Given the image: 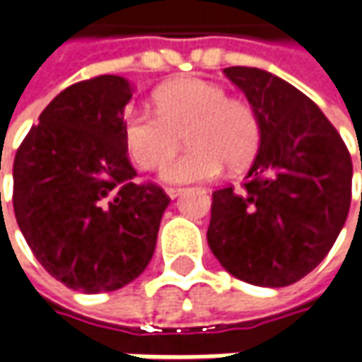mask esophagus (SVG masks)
<instances>
[{
	"mask_svg": "<svg viewBox=\"0 0 362 362\" xmlns=\"http://www.w3.org/2000/svg\"><path fill=\"white\" fill-rule=\"evenodd\" d=\"M165 191H167V195H169L171 199H175L177 195H181V193H183V189L181 187H167Z\"/></svg>",
	"mask_w": 362,
	"mask_h": 362,
	"instance_id": "obj_1",
	"label": "esophagus"
}]
</instances>
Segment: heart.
Listing matches in <instances>:
<instances>
[{
    "mask_svg": "<svg viewBox=\"0 0 362 362\" xmlns=\"http://www.w3.org/2000/svg\"><path fill=\"white\" fill-rule=\"evenodd\" d=\"M153 100L157 115L127 110L122 117L124 146L141 169L151 171L168 160L181 134L189 148L163 167L160 179L167 183L207 181L226 163L240 169L254 159L262 134L257 112L245 100L228 98L223 86L183 78L160 86Z\"/></svg>",
    "mask_w": 362,
    "mask_h": 362,
    "instance_id": "b5f03b06",
    "label": "heart"
}]
</instances>
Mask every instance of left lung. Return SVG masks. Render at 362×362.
Returning <instances> with one entry per match:
<instances>
[{"label":"left lung","instance_id":"1","mask_svg":"<svg viewBox=\"0 0 362 362\" xmlns=\"http://www.w3.org/2000/svg\"><path fill=\"white\" fill-rule=\"evenodd\" d=\"M223 74L254 106L262 134L243 189L214 191L207 243L243 282L290 286L325 259L346 221L351 153L322 110L286 80L247 66Z\"/></svg>","mask_w":362,"mask_h":362}]
</instances>
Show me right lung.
Returning a JSON list of instances; mask_svg holds the SVG:
<instances>
[{
  "instance_id": "obj_1",
  "label": "right lung",
  "mask_w": 362,
  "mask_h": 362,
  "mask_svg": "<svg viewBox=\"0 0 362 362\" xmlns=\"http://www.w3.org/2000/svg\"><path fill=\"white\" fill-rule=\"evenodd\" d=\"M132 86L122 76L62 90L13 160V211L44 270L72 290L112 292L148 266L169 197L134 183L122 139Z\"/></svg>"
}]
</instances>
